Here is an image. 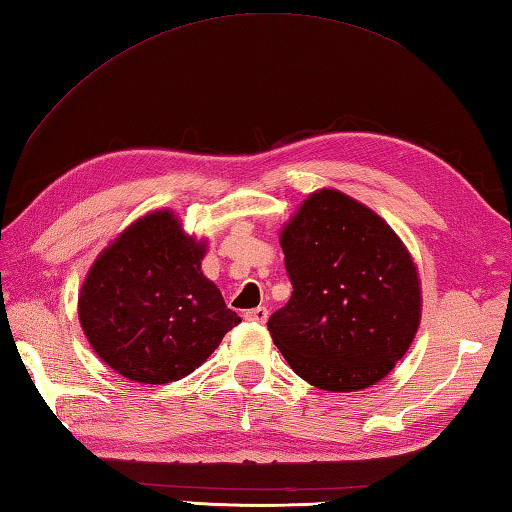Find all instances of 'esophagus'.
I'll use <instances>...</instances> for the list:
<instances>
[{"instance_id":"obj_1","label":"esophagus","mask_w":512,"mask_h":512,"mask_svg":"<svg viewBox=\"0 0 512 512\" xmlns=\"http://www.w3.org/2000/svg\"><path fill=\"white\" fill-rule=\"evenodd\" d=\"M267 317H269V311L265 309V306H256V309L245 313V320L247 322H256V324H265Z\"/></svg>"}]
</instances>
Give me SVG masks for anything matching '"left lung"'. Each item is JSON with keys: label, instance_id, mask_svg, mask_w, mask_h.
<instances>
[{"label": "left lung", "instance_id": "1", "mask_svg": "<svg viewBox=\"0 0 512 512\" xmlns=\"http://www.w3.org/2000/svg\"><path fill=\"white\" fill-rule=\"evenodd\" d=\"M291 300L269 333L293 372L328 392L388 377L420 324L412 254L377 212L333 188L315 190L280 232Z\"/></svg>", "mask_w": 512, "mask_h": 512}]
</instances>
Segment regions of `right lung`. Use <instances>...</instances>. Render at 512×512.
I'll use <instances>...</instances> for the list:
<instances>
[{
    "mask_svg": "<svg viewBox=\"0 0 512 512\" xmlns=\"http://www.w3.org/2000/svg\"><path fill=\"white\" fill-rule=\"evenodd\" d=\"M206 249L173 210H153L98 254L78 293V320L111 370L144 385L184 379L241 322L203 276Z\"/></svg>",
    "mask_w": 512,
    "mask_h": 512,
    "instance_id": "obj_1",
    "label": "right lung"
}]
</instances>
